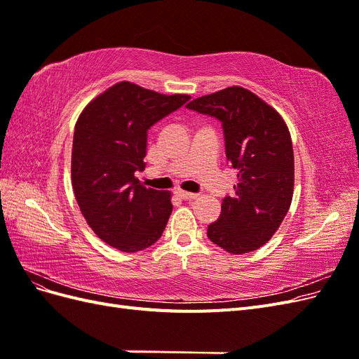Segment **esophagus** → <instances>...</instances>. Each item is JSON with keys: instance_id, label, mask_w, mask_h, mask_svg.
<instances>
[{"instance_id": "obj_1", "label": "esophagus", "mask_w": 359, "mask_h": 359, "mask_svg": "<svg viewBox=\"0 0 359 359\" xmlns=\"http://www.w3.org/2000/svg\"><path fill=\"white\" fill-rule=\"evenodd\" d=\"M175 194L182 199H196L199 196L198 193H190V191H184V190H175Z\"/></svg>"}]
</instances>
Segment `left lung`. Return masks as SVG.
<instances>
[{
	"mask_svg": "<svg viewBox=\"0 0 359 359\" xmlns=\"http://www.w3.org/2000/svg\"><path fill=\"white\" fill-rule=\"evenodd\" d=\"M187 107L220 119L227 161L238 169L235 194L223 199L208 238L227 253L253 252L273 238L292 203L295 165L289 128L273 106L243 86L202 95Z\"/></svg>",
	"mask_w": 359,
	"mask_h": 359,
	"instance_id": "8db88e82",
	"label": "left lung"
}]
</instances>
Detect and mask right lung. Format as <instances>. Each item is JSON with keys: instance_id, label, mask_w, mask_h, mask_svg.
<instances>
[{"instance_id": "1", "label": "right lung", "mask_w": 359, "mask_h": 359, "mask_svg": "<svg viewBox=\"0 0 359 359\" xmlns=\"http://www.w3.org/2000/svg\"><path fill=\"white\" fill-rule=\"evenodd\" d=\"M191 99L118 82L85 106L74 126L72 186L82 215L106 244L126 253L153 245L172 212L170 191L147 189L148 130Z\"/></svg>"}]
</instances>
